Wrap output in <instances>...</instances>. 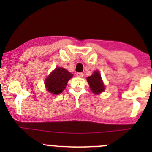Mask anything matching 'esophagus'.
<instances>
[{
    "mask_svg": "<svg viewBox=\"0 0 152 152\" xmlns=\"http://www.w3.org/2000/svg\"><path fill=\"white\" fill-rule=\"evenodd\" d=\"M76 76H77V77L82 78L84 76V73H76Z\"/></svg>",
    "mask_w": 152,
    "mask_h": 152,
    "instance_id": "34e87169",
    "label": "esophagus"
}]
</instances>
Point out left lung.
I'll use <instances>...</instances> for the list:
<instances>
[{"mask_svg":"<svg viewBox=\"0 0 152 152\" xmlns=\"http://www.w3.org/2000/svg\"><path fill=\"white\" fill-rule=\"evenodd\" d=\"M87 82L90 85V90L95 94H99L105 90L104 85L100 73L98 70L94 71V73L90 76L87 78Z\"/></svg>","mask_w":152,"mask_h":152,"instance_id":"left-lung-1","label":"left lung"}]
</instances>
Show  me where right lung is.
I'll use <instances>...</instances> for the list:
<instances>
[{"label": "right lung", "mask_w": 152, "mask_h": 152, "mask_svg": "<svg viewBox=\"0 0 152 152\" xmlns=\"http://www.w3.org/2000/svg\"><path fill=\"white\" fill-rule=\"evenodd\" d=\"M73 77V74L63 67H56L48 76L45 80L46 90L50 93L58 95L62 93L66 87L69 79Z\"/></svg>", "instance_id": "add662e5"}]
</instances>
